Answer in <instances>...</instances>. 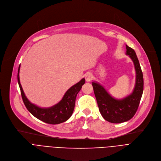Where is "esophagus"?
Here are the masks:
<instances>
[{
  "label": "esophagus",
  "instance_id": "obj_1",
  "mask_svg": "<svg viewBox=\"0 0 161 161\" xmlns=\"http://www.w3.org/2000/svg\"><path fill=\"white\" fill-rule=\"evenodd\" d=\"M92 75L90 73H87L85 75V78L86 81H90L92 80Z\"/></svg>",
  "mask_w": 161,
  "mask_h": 161
}]
</instances>
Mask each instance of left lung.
Returning a JSON list of instances; mask_svg holds the SVG:
<instances>
[{
    "instance_id": "1",
    "label": "left lung",
    "mask_w": 161,
    "mask_h": 161,
    "mask_svg": "<svg viewBox=\"0 0 161 161\" xmlns=\"http://www.w3.org/2000/svg\"><path fill=\"white\" fill-rule=\"evenodd\" d=\"M126 55L132 59L136 71V83L132 92L122 99H116L99 83L92 82L94 94L99 111L107 121L113 123H122L131 119L138 108L143 92V76L136 52L126 45Z\"/></svg>"
}]
</instances>
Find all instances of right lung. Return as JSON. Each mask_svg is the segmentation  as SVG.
I'll return each mask as SVG.
<instances>
[{
  "instance_id": "1",
  "label": "right lung",
  "mask_w": 161,
  "mask_h": 161,
  "mask_svg": "<svg viewBox=\"0 0 161 161\" xmlns=\"http://www.w3.org/2000/svg\"><path fill=\"white\" fill-rule=\"evenodd\" d=\"M19 69L20 65L18 71V82L22 99L27 109L32 115L37 119L49 124H58L64 122L71 117L75 109L76 96L80 91L82 85L85 83V78H83L67 90L63 98L58 103L50 108H43L31 103L25 96L19 81Z\"/></svg>"
}]
</instances>
